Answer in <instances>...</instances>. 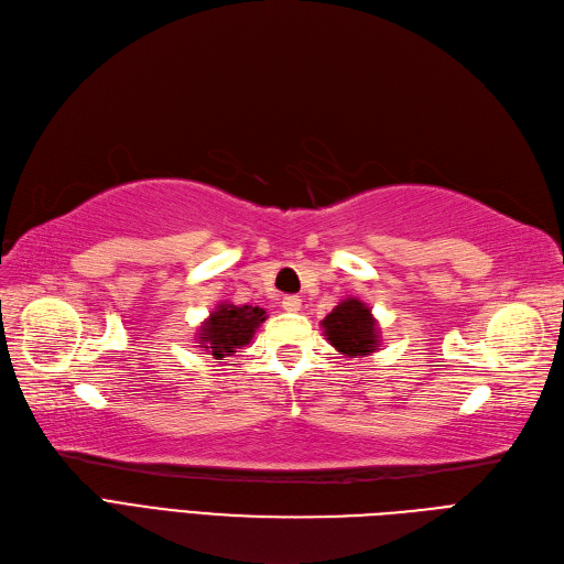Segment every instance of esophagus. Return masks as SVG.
Here are the masks:
<instances>
[{
    "instance_id": "34e87169",
    "label": "esophagus",
    "mask_w": 564,
    "mask_h": 564,
    "mask_svg": "<svg viewBox=\"0 0 564 564\" xmlns=\"http://www.w3.org/2000/svg\"><path fill=\"white\" fill-rule=\"evenodd\" d=\"M282 307L286 310V313H296V310L301 307V299L299 296H284Z\"/></svg>"
}]
</instances>
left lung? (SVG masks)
<instances>
[{"label": "left lung", "instance_id": "obj_1", "mask_svg": "<svg viewBox=\"0 0 564 564\" xmlns=\"http://www.w3.org/2000/svg\"><path fill=\"white\" fill-rule=\"evenodd\" d=\"M324 336L345 357H364L380 349L378 322L359 299L340 301L332 313L322 319Z\"/></svg>", "mask_w": 564, "mask_h": 564}]
</instances>
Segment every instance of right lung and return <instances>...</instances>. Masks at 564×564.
Here are the masks:
<instances>
[{"label": "right lung", "mask_w": 564, "mask_h": 564, "mask_svg": "<svg viewBox=\"0 0 564 564\" xmlns=\"http://www.w3.org/2000/svg\"><path fill=\"white\" fill-rule=\"evenodd\" d=\"M263 322V307L219 303L215 313H212L198 328V347H203L205 352H209L215 359H226L254 338V332Z\"/></svg>", "instance_id": "1"}]
</instances>
